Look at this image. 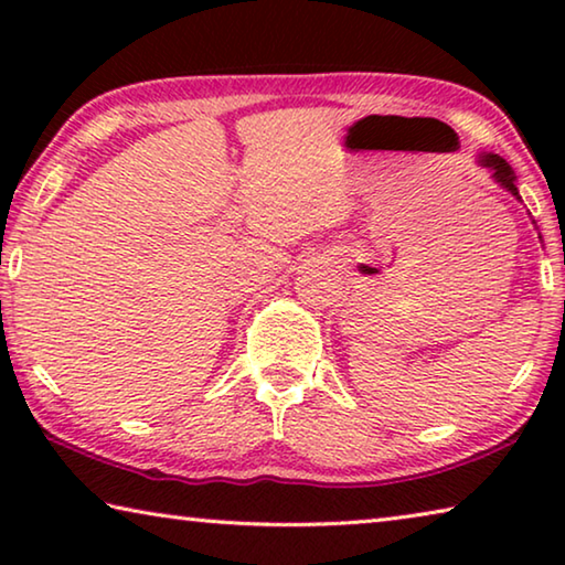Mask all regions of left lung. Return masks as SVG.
<instances>
[{"instance_id":"left-lung-1","label":"left lung","mask_w":565,"mask_h":565,"mask_svg":"<svg viewBox=\"0 0 565 565\" xmlns=\"http://www.w3.org/2000/svg\"><path fill=\"white\" fill-rule=\"evenodd\" d=\"M481 161H483V167H491L493 169V177H495V181H499L501 186L509 189L513 196H519V189H515V184H513L515 177H513V171L509 167V161L501 159L499 154H486V157H481Z\"/></svg>"}]
</instances>
